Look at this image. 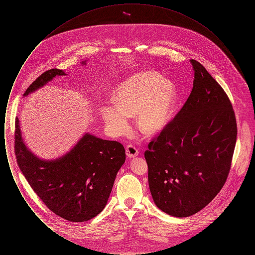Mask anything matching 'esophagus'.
Wrapping results in <instances>:
<instances>
[{
  "instance_id": "1",
  "label": "esophagus",
  "mask_w": 255,
  "mask_h": 255,
  "mask_svg": "<svg viewBox=\"0 0 255 255\" xmlns=\"http://www.w3.org/2000/svg\"><path fill=\"white\" fill-rule=\"evenodd\" d=\"M126 155L128 158H134L138 155V150L134 146L129 144L126 146Z\"/></svg>"
}]
</instances>
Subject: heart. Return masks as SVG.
<instances>
[{
	"mask_svg": "<svg viewBox=\"0 0 255 255\" xmlns=\"http://www.w3.org/2000/svg\"><path fill=\"white\" fill-rule=\"evenodd\" d=\"M176 98V87L168 79L153 72L136 73L117 88L115 103L103 104L100 115L115 135L128 133L129 118L136 117L137 130L152 136L168 124Z\"/></svg>",
	"mask_w": 255,
	"mask_h": 255,
	"instance_id": "heart-1",
	"label": "heart"
}]
</instances>
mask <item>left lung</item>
<instances>
[{
    "label": "left lung",
    "instance_id": "left-lung-1",
    "mask_svg": "<svg viewBox=\"0 0 255 255\" xmlns=\"http://www.w3.org/2000/svg\"><path fill=\"white\" fill-rule=\"evenodd\" d=\"M190 62V96L144 153L156 206L180 218L199 212L223 188L237 136L230 98L201 63Z\"/></svg>",
    "mask_w": 255,
    "mask_h": 255
}]
</instances>
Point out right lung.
I'll return each instance as SVG.
<instances>
[{
  "label": "right lung",
  "instance_id": "obj_1",
  "mask_svg": "<svg viewBox=\"0 0 255 255\" xmlns=\"http://www.w3.org/2000/svg\"><path fill=\"white\" fill-rule=\"evenodd\" d=\"M57 75L67 74L58 69L42 73L26 89L24 97ZM15 155L38 197L53 213L70 222H86L103 210L126 157L119 141L86 133L66 155L51 160L41 159L24 144L18 119L15 121Z\"/></svg>",
  "mask_w": 255,
  "mask_h": 255
}]
</instances>
